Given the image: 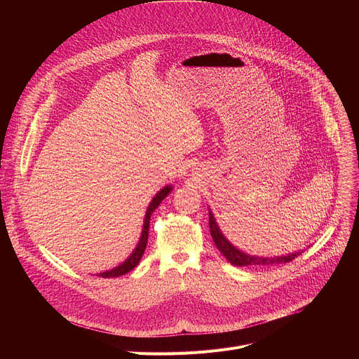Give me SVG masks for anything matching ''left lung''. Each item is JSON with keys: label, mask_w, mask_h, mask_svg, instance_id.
<instances>
[{"label": "left lung", "mask_w": 359, "mask_h": 359, "mask_svg": "<svg viewBox=\"0 0 359 359\" xmlns=\"http://www.w3.org/2000/svg\"><path fill=\"white\" fill-rule=\"evenodd\" d=\"M210 230H211V236L212 240L215 243V246L218 248V250L225 256L231 265L234 266H257V268H265V266H272V265H278V263H290L291 260H294L298 255H301V252L298 253H292L288 256H278V257H260V256H250L243 253L240 250H237L233 244L222 236V233L219 231L218 225L215 222V218L212 215V212H210Z\"/></svg>", "instance_id": "left-lung-1"}]
</instances>
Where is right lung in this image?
Returning <instances> with one entry per match:
<instances>
[{
	"mask_svg": "<svg viewBox=\"0 0 359 359\" xmlns=\"http://www.w3.org/2000/svg\"><path fill=\"white\" fill-rule=\"evenodd\" d=\"M170 191H172V186H165L164 189H161V191L153 198V201H151V203H149V206H148V210H147V214H145L142 234H141L140 243H138L137 249L134 250V253H132V255L122 263V265H119V266H116V268H113L111 271H106V272H103V273H97V276H102V278H115V276H121V275L128 273L129 271H132V269H134V268L138 265L141 257H142V255H144V252H145V248H147L151 214H153V212L156 211L157 206H158V205L161 203V201L170 194Z\"/></svg>",
	"mask_w": 359,
	"mask_h": 359,
	"instance_id": "obj_1",
	"label": "right lung"
}]
</instances>
